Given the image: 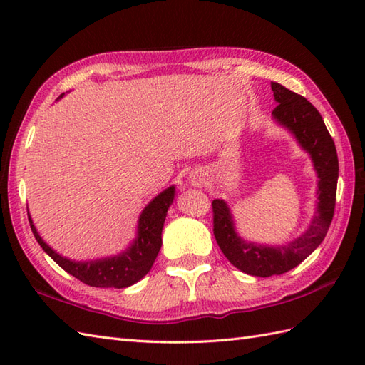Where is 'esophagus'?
I'll return each mask as SVG.
<instances>
[{
	"label": "esophagus",
	"instance_id": "1",
	"mask_svg": "<svg viewBox=\"0 0 365 365\" xmlns=\"http://www.w3.org/2000/svg\"><path fill=\"white\" fill-rule=\"evenodd\" d=\"M188 182L191 187H200L205 182V174L202 173V170H191L190 175H188Z\"/></svg>",
	"mask_w": 365,
	"mask_h": 365
}]
</instances>
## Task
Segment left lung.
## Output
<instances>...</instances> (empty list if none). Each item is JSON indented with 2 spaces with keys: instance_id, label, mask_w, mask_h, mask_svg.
Returning a JSON list of instances; mask_svg holds the SVG:
<instances>
[{
  "instance_id": "8db88e82",
  "label": "left lung",
  "mask_w": 365,
  "mask_h": 365,
  "mask_svg": "<svg viewBox=\"0 0 365 365\" xmlns=\"http://www.w3.org/2000/svg\"><path fill=\"white\" fill-rule=\"evenodd\" d=\"M277 106L271 113L304 150L317 174V207L309 227L287 245H260L240 237L226 200H213V234L227 260L246 274H282L307 259L327 237L336 207L339 160L336 145L317 108L279 83H271Z\"/></svg>"
}]
</instances>
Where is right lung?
<instances>
[{"label": "right lung", "instance_id": "right-lung-1", "mask_svg": "<svg viewBox=\"0 0 365 365\" xmlns=\"http://www.w3.org/2000/svg\"><path fill=\"white\" fill-rule=\"evenodd\" d=\"M59 96V98H63ZM58 98V100H59ZM175 197V185L163 190L160 195L155 196L147 204L138 218L136 235L125 250L119 254L110 255V257L89 259V260H72L64 257L53 250L38 234L33 218L28 212V220L31 230L41 245L42 250L66 269L68 274L80 279L81 282L91 287H102V289H127V287L136 284L138 281L149 273L155 259L161 250V232L165 226V220L169 207L173 205Z\"/></svg>", "mask_w": 365, "mask_h": 365}]
</instances>
